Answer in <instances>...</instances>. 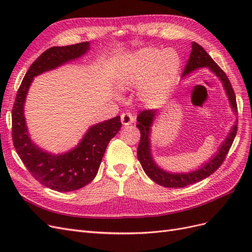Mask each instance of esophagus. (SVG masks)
Segmentation results:
<instances>
[{"mask_svg": "<svg viewBox=\"0 0 252 252\" xmlns=\"http://www.w3.org/2000/svg\"><path fill=\"white\" fill-rule=\"evenodd\" d=\"M121 121H122V124H123L124 126H128V125L132 124V122L134 121V116L130 112H124V113H122Z\"/></svg>", "mask_w": 252, "mask_h": 252, "instance_id": "1", "label": "esophagus"}]
</instances>
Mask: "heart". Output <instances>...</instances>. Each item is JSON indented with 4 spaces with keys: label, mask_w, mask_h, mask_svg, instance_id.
Returning a JSON list of instances; mask_svg holds the SVG:
<instances>
[{
    "label": "heart",
    "mask_w": 252,
    "mask_h": 252,
    "mask_svg": "<svg viewBox=\"0 0 252 252\" xmlns=\"http://www.w3.org/2000/svg\"><path fill=\"white\" fill-rule=\"evenodd\" d=\"M181 60L173 50L147 47L135 51L127 59L119 74L122 89L142 85L143 95L159 103L168 94L177 79Z\"/></svg>",
    "instance_id": "obj_1"
}]
</instances>
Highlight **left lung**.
Instances as JSON below:
<instances>
[{
  "instance_id": "left-lung-1",
  "label": "left lung",
  "mask_w": 252,
  "mask_h": 252,
  "mask_svg": "<svg viewBox=\"0 0 252 252\" xmlns=\"http://www.w3.org/2000/svg\"><path fill=\"white\" fill-rule=\"evenodd\" d=\"M201 67H209V69L215 72L220 78V80L223 82V85L226 90L228 98H229L230 101L231 107L236 112V110H238V105H236L235 94L229 79H228L226 73L222 70V68L211 59V57L206 52V50L201 46V45L193 42L191 53H190L189 59L186 63L185 69L183 71V77H185L186 74L193 70H196L197 68ZM156 110L146 109L141 111L138 118H136V120H138V125H136V127H138L141 131V140L138 147V158L145 173H146L152 181H155L157 184L167 188H182L208 178L209 175H211L213 172L220 168V166L225 161L226 156L228 155V152H229V149L234 141L236 131H238V124H235L232 127L229 135L227 136L226 140L222 144V146H220L217 156L212 159H210L209 163L204 165L202 168L189 173H169L162 170L161 168H158L154 162V159H152L150 154V145L148 136L150 131V126L152 123V120H154V117L156 116Z\"/></svg>"
}]
</instances>
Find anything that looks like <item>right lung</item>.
<instances>
[{
  "label": "right lung",
  "mask_w": 252,
  "mask_h": 252,
  "mask_svg": "<svg viewBox=\"0 0 252 252\" xmlns=\"http://www.w3.org/2000/svg\"><path fill=\"white\" fill-rule=\"evenodd\" d=\"M88 49L89 43L82 42L45 50L27 70L12 107V142L17 154L37 182L57 191L78 190L94 179L108 143L122 127L121 118L118 116L90 127L73 150L53 156L37 148L30 140L24 103L33 77L81 57Z\"/></svg>",
  "instance_id": "1"
}]
</instances>
